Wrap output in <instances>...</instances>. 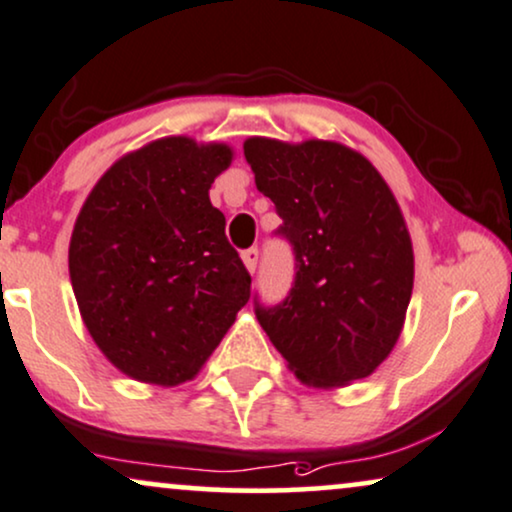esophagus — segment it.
<instances>
[{"label":"esophagus","mask_w":512,"mask_h":512,"mask_svg":"<svg viewBox=\"0 0 512 512\" xmlns=\"http://www.w3.org/2000/svg\"><path fill=\"white\" fill-rule=\"evenodd\" d=\"M242 258H244V265H247V270L249 272H256V265H258V249L256 247H251V249H247L242 254Z\"/></svg>","instance_id":"esophagus-1"}]
</instances>
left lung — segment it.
Listing matches in <instances>:
<instances>
[{
    "label": "left lung",
    "mask_w": 512,
    "mask_h": 512,
    "mask_svg": "<svg viewBox=\"0 0 512 512\" xmlns=\"http://www.w3.org/2000/svg\"><path fill=\"white\" fill-rule=\"evenodd\" d=\"M244 157L294 251V284L256 320L294 374L317 388L369 376L400 338L414 251L381 174L341 143L249 138Z\"/></svg>",
    "instance_id": "obj_1"
}]
</instances>
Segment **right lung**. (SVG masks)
I'll list each match as a JSON object with an SVG mask.
<instances>
[{"label": "right lung", "mask_w": 512, "mask_h": 512, "mask_svg": "<svg viewBox=\"0 0 512 512\" xmlns=\"http://www.w3.org/2000/svg\"><path fill=\"white\" fill-rule=\"evenodd\" d=\"M230 162L223 143L162 138L112 164L79 211L70 240L79 313L136 381H190L249 301V270L209 202Z\"/></svg>", "instance_id": "obj_1"}]
</instances>
